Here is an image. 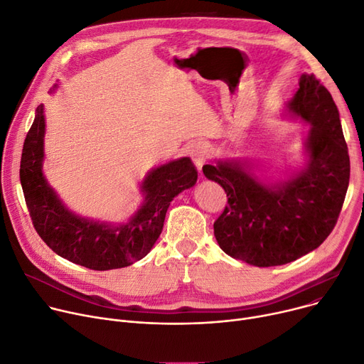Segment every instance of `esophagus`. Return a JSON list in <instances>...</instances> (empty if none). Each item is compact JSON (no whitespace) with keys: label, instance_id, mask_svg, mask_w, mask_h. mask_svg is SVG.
<instances>
[{"label":"esophagus","instance_id":"34e87169","mask_svg":"<svg viewBox=\"0 0 364 364\" xmlns=\"http://www.w3.org/2000/svg\"><path fill=\"white\" fill-rule=\"evenodd\" d=\"M208 151H210L208 145L204 144V142H197V144L192 145V148H191V159H192V161H194L196 167L198 168V172H201L203 166L207 161Z\"/></svg>","mask_w":364,"mask_h":364}]
</instances>
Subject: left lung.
Returning <instances> with one entry per match:
<instances>
[{"instance_id": "left-lung-1", "label": "left lung", "mask_w": 364, "mask_h": 364, "mask_svg": "<svg viewBox=\"0 0 364 364\" xmlns=\"http://www.w3.org/2000/svg\"><path fill=\"white\" fill-rule=\"evenodd\" d=\"M298 85L284 116L310 126L304 166L276 179L255 175L248 159L203 167L228 196L215 222L219 247L257 267L287 264L316 250L332 232L348 189L350 157L336 104L314 75H301Z\"/></svg>"}]
</instances>
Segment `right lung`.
<instances>
[{
	"instance_id": "add662e5",
	"label": "right lung",
	"mask_w": 364,
	"mask_h": 364,
	"mask_svg": "<svg viewBox=\"0 0 364 364\" xmlns=\"http://www.w3.org/2000/svg\"><path fill=\"white\" fill-rule=\"evenodd\" d=\"M44 139L46 116L41 104L20 161V182L29 215L42 241L55 254L92 270L120 269L144 259L160 237L170 203L194 186L198 178L189 157L170 160L145 175L139 186L144 200L127 222L82 218L63 203L44 176Z\"/></svg>"
}]
</instances>
